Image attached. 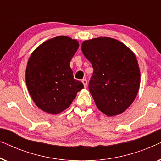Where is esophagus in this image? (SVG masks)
<instances>
[{"mask_svg":"<svg viewBox=\"0 0 161 161\" xmlns=\"http://www.w3.org/2000/svg\"><path fill=\"white\" fill-rule=\"evenodd\" d=\"M82 83H83V86H84L85 88L87 86V80H86V79H83Z\"/></svg>","mask_w":161,"mask_h":161,"instance_id":"obj_1","label":"esophagus"}]
</instances>
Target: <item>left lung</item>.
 I'll return each instance as SVG.
<instances>
[{
  "label": "left lung",
  "instance_id": "left-lung-1",
  "mask_svg": "<svg viewBox=\"0 0 161 161\" xmlns=\"http://www.w3.org/2000/svg\"><path fill=\"white\" fill-rule=\"evenodd\" d=\"M81 50L94 69L89 89L97 108L108 116L123 113L133 103L140 86L134 53L110 37L83 41Z\"/></svg>",
  "mask_w": 161,
  "mask_h": 161
}]
</instances>
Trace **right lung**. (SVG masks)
I'll return each instance as SVG.
<instances>
[{"mask_svg": "<svg viewBox=\"0 0 161 161\" xmlns=\"http://www.w3.org/2000/svg\"><path fill=\"white\" fill-rule=\"evenodd\" d=\"M78 47L77 39L59 36L44 42L31 55L25 82L32 100L42 111L61 113L83 89V83L74 78L69 66Z\"/></svg>", "mask_w": 161, "mask_h": 161, "instance_id": "add662e5", "label": "right lung"}]
</instances>
